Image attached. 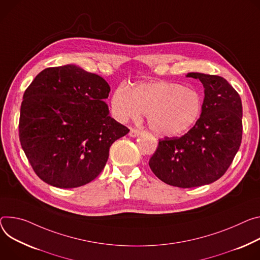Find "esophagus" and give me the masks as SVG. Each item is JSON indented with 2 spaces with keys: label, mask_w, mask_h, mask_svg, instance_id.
I'll use <instances>...</instances> for the list:
<instances>
[{
  "label": "esophagus",
  "mask_w": 260,
  "mask_h": 260,
  "mask_svg": "<svg viewBox=\"0 0 260 260\" xmlns=\"http://www.w3.org/2000/svg\"><path fill=\"white\" fill-rule=\"evenodd\" d=\"M141 134H142V132L138 129V128H131V131H129V136L131 137H138Z\"/></svg>",
  "instance_id": "obj_1"
}]
</instances>
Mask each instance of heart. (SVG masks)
<instances>
[{
    "label": "heart",
    "instance_id": "b5f03b06",
    "mask_svg": "<svg viewBox=\"0 0 260 260\" xmlns=\"http://www.w3.org/2000/svg\"><path fill=\"white\" fill-rule=\"evenodd\" d=\"M112 112L117 119H138L146 114L148 126L161 136L183 134L197 120L202 110L198 91L173 82L139 84L131 91L117 87L111 100Z\"/></svg>",
    "mask_w": 260,
    "mask_h": 260
}]
</instances>
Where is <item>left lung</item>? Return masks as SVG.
<instances>
[{
  "instance_id": "1",
  "label": "left lung",
  "mask_w": 260,
  "mask_h": 260,
  "mask_svg": "<svg viewBox=\"0 0 260 260\" xmlns=\"http://www.w3.org/2000/svg\"><path fill=\"white\" fill-rule=\"evenodd\" d=\"M186 77L203 84L201 116L182 137L159 139L149 167L170 185L195 187L218 180L229 168L242 143L243 107L224 78L199 73Z\"/></svg>"
}]
</instances>
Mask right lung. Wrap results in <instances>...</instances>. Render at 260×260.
Segmentation results:
<instances>
[{"label": "right lung", "mask_w": 260, "mask_h": 260, "mask_svg": "<svg viewBox=\"0 0 260 260\" xmlns=\"http://www.w3.org/2000/svg\"><path fill=\"white\" fill-rule=\"evenodd\" d=\"M110 90L102 77L76 65L45 68L26 89L19 141L41 180L69 188L100 175L111 145L129 132L109 115Z\"/></svg>", "instance_id": "obj_1"}]
</instances>
